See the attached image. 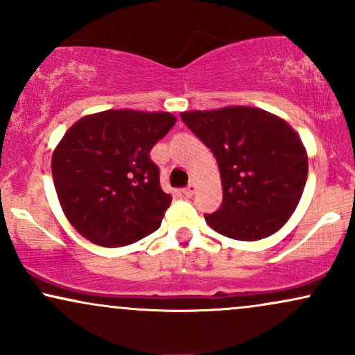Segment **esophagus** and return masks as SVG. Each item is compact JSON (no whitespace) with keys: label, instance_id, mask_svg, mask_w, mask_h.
Here are the masks:
<instances>
[{"label":"esophagus","instance_id":"obj_1","mask_svg":"<svg viewBox=\"0 0 355 355\" xmlns=\"http://www.w3.org/2000/svg\"><path fill=\"white\" fill-rule=\"evenodd\" d=\"M195 190H197V183L195 182H191V183H189V185L185 187V189H183V195H185V197H191V195L195 193Z\"/></svg>","mask_w":355,"mask_h":355}]
</instances>
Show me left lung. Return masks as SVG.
Returning <instances> with one entry per match:
<instances>
[{
	"mask_svg": "<svg viewBox=\"0 0 355 355\" xmlns=\"http://www.w3.org/2000/svg\"><path fill=\"white\" fill-rule=\"evenodd\" d=\"M182 120L217 158L222 205L207 223L235 240L266 239L294 214L307 180V153L279 116L250 107L185 112Z\"/></svg>",
	"mask_w": 355,
	"mask_h": 355,
	"instance_id": "1",
	"label": "left lung"
}]
</instances>
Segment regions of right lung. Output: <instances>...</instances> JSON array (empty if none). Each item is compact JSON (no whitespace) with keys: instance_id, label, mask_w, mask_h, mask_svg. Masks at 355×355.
Masks as SVG:
<instances>
[{"instance_id":"1","label":"right lung","mask_w":355,"mask_h":355,"mask_svg":"<svg viewBox=\"0 0 355 355\" xmlns=\"http://www.w3.org/2000/svg\"><path fill=\"white\" fill-rule=\"evenodd\" d=\"M177 118L172 113L108 110L81 118L51 158L61 209L101 247L135 243L160 227L172 197L160 187L150 150Z\"/></svg>"}]
</instances>
